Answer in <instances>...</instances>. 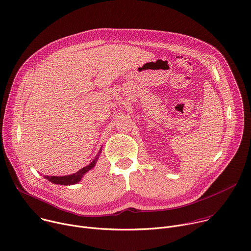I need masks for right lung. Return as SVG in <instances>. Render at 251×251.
I'll return each instance as SVG.
<instances>
[{
    "label": "right lung",
    "mask_w": 251,
    "mask_h": 251,
    "mask_svg": "<svg viewBox=\"0 0 251 251\" xmlns=\"http://www.w3.org/2000/svg\"><path fill=\"white\" fill-rule=\"evenodd\" d=\"M100 152H101V149H100ZM98 160V156L86 167L80 169L79 171H77L76 173L72 174V175H67V176H44L45 179H47L49 182L54 183V184H58V185H74L77 184L78 182L81 181V179L83 178V176L92 168H94V166L96 165V162Z\"/></svg>",
    "instance_id": "1"
}]
</instances>
